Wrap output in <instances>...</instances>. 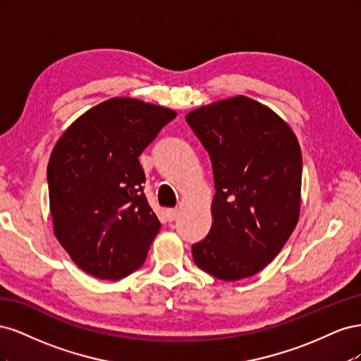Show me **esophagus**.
<instances>
[{
  "label": "esophagus",
  "instance_id": "34e87169",
  "mask_svg": "<svg viewBox=\"0 0 361 361\" xmlns=\"http://www.w3.org/2000/svg\"><path fill=\"white\" fill-rule=\"evenodd\" d=\"M166 215H167V220L169 221H174L179 216V211L178 209H167Z\"/></svg>",
  "mask_w": 361,
  "mask_h": 361
}]
</instances>
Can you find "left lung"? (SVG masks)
I'll list each match as a JSON object with an SVG mask.
<instances>
[{"label":"left lung","instance_id":"8db88e82","mask_svg":"<svg viewBox=\"0 0 361 361\" xmlns=\"http://www.w3.org/2000/svg\"><path fill=\"white\" fill-rule=\"evenodd\" d=\"M187 122L209 154L215 187L211 232L192 245V259L220 280L255 276L298 223V140L274 111L245 96L202 106Z\"/></svg>","mask_w":361,"mask_h":361}]
</instances>
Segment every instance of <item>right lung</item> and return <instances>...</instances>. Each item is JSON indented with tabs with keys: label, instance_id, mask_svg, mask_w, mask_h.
Listing matches in <instances>:
<instances>
[{
	"label": "right lung",
	"instance_id": "obj_1",
	"mask_svg": "<svg viewBox=\"0 0 361 361\" xmlns=\"http://www.w3.org/2000/svg\"><path fill=\"white\" fill-rule=\"evenodd\" d=\"M174 117L114 97L76 118L54 147L47 173L54 233L87 274L120 280L145 264L161 223L138 157Z\"/></svg>",
	"mask_w": 361,
	"mask_h": 361
}]
</instances>
